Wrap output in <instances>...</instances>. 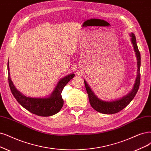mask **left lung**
<instances>
[{
	"label": "left lung",
	"mask_w": 151,
	"mask_h": 151,
	"mask_svg": "<svg viewBox=\"0 0 151 151\" xmlns=\"http://www.w3.org/2000/svg\"><path fill=\"white\" fill-rule=\"evenodd\" d=\"M131 41L134 50L135 52V54L137 58V76L135 80V83L134 84L133 88L131 91L126 94V96L121 98L120 99L114 100V101H104L101 99H99L94 93L91 90L90 86L88 85L87 82L84 80L85 85L86 87V90L88 94L89 101L92 108L97 111L98 112L103 114H112L118 113L119 111L123 109L127 106L129 104L133 98H134L136 94L138 91L140 85V78H141V73H140V68H141V54L139 52L138 47L136 43V37L133 33L130 34Z\"/></svg>",
	"instance_id": "8db88e82"
}]
</instances>
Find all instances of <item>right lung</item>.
<instances>
[{"mask_svg": "<svg viewBox=\"0 0 151 151\" xmlns=\"http://www.w3.org/2000/svg\"><path fill=\"white\" fill-rule=\"evenodd\" d=\"M8 80L11 92L19 104L30 113L40 116H50L58 113L62 108L63 100L61 97V92L75 74L71 73L61 78L51 94L47 97L33 98L26 96L19 91L11 80L9 69V62L7 64Z\"/></svg>", "mask_w": 151, "mask_h": 151, "instance_id": "1", "label": "right lung"}]
</instances>
